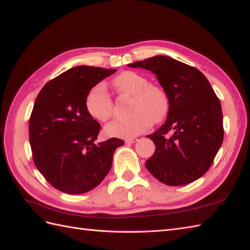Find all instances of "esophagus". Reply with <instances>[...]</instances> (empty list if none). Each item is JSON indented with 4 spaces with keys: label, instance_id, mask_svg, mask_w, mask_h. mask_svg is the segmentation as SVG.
I'll use <instances>...</instances> for the list:
<instances>
[{
    "label": "esophagus",
    "instance_id": "esophagus-1",
    "mask_svg": "<svg viewBox=\"0 0 250 250\" xmlns=\"http://www.w3.org/2000/svg\"><path fill=\"white\" fill-rule=\"evenodd\" d=\"M135 142H137V139H126L125 141V144H133V143H135Z\"/></svg>",
    "mask_w": 250,
    "mask_h": 250
}]
</instances>
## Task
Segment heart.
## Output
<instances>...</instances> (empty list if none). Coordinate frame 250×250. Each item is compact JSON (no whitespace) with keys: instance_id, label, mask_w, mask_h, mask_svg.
<instances>
[{"instance_id":"obj_1","label":"heart","mask_w":250,"mask_h":250,"mask_svg":"<svg viewBox=\"0 0 250 250\" xmlns=\"http://www.w3.org/2000/svg\"><path fill=\"white\" fill-rule=\"evenodd\" d=\"M111 84L120 97H133L128 120L113 121L105 126V134L118 139H133L150 128L152 122H161L168 108V97L161 86L149 83L148 79L136 72L125 71L117 75ZM84 105L93 119L105 122L113 116L114 102L103 83L94 84L87 93Z\"/></svg>"}]
</instances>
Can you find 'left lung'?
<instances>
[{
    "label": "left lung",
    "instance_id": "left-lung-1",
    "mask_svg": "<svg viewBox=\"0 0 250 250\" xmlns=\"http://www.w3.org/2000/svg\"><path fill=\"white\" fill-rule=\"evenodd\" d=\"M151 71L169 101L166 124L153 134L155 153L146 168L161 183L183 186L208 171L224 141L219 99L198 68L171 57L155 56L129 64ZM168 131L173 134L166 138Z\"/></svg>",
    "mask_w": 250,
    "mask_h": 250
}]
</instances>
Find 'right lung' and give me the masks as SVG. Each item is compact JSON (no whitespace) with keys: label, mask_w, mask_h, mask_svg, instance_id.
<instances>
[{"label":"right lung","mask_w":250,"mask_h":250,"mask_svg":"<svg viewBox=\"0 0 250 250\" xmlns=\"http://www.w3.org/2000/svg\"><path fill=\"white\" fill-rule=\"evenodd\" d=\"M116 70L81 65L51 79L41 90L29 120V139L37 169L52 187L84 193L102 182L124 141L98 145L101 125L88 114L87 93Z\"/></svg>","instance_id":"add662e5"}]
</instances>
